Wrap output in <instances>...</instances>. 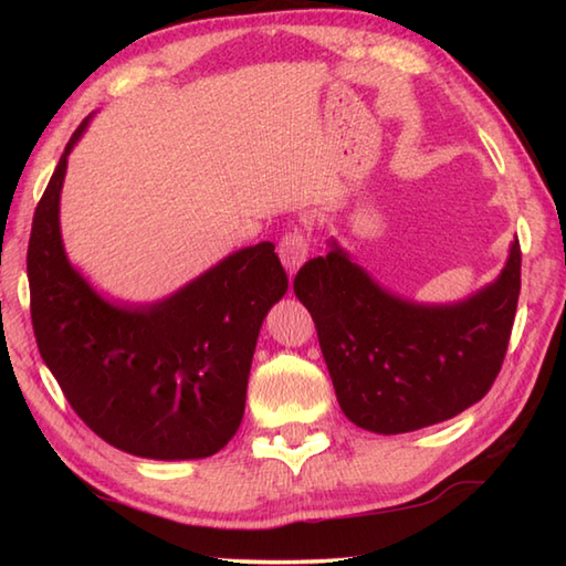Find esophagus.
<instances>
[{"mask_svg":"<svg viewBox=\"0 0 566 566\" xmlns=\"http://www.w3.org/2000/svg\"><path fill=\"white\" fill-rule=\"evenodd\" d=\"M308 250H311V238L304 231H298V228H294V231H290V233H284L280 245H276L280 260L290 274H294L306 262Z\"/></svg>","mask_w":566,"mask_h":566,"instance_id":"34e87169","label":"esophagus"}]
</instances>
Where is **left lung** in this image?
Returning <instances> with one entry per match:
<instances>
[{
    "label": "left lung",
    "mask_w": 566,
    "mask_h": 566,
    "mask_svg": "<svg viewBox=\"0 0 566 566\" xmlns=\"http://www.w3.org/2000/svg\"><path fill=\"white\" fill-rule=\"evenodd\" d=\"M294 294L316 323L343 413L381 436L411 432L462 413L496 381L521 294V243L499 280L460 304L384 292L335 243L296 272Z\"/></svg>",
    "instance_id": "1"
}]
</instances>
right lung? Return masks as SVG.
<instances>
[{"label":"right lung","mask_w":566,"mask_h":566,"mask_svg":"<svg viewBox=\"0 0 566 566\" xmlns=\"http://www.w3.org/2000/svg\"><path fill=\"white\" fill-rule=\"evenodd\" d=\"M77 126L35 207L29 290L35 343L67 403L114 448L148 460H201L243 420L260 326L290 280L274 245L243 248L165 302L116 306L72 270L60 189Z\"/></svg>","instance_id":"1"}]
</instances>
